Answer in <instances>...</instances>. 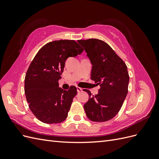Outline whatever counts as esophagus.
Listing matches in <instances>:
<instances>
[{
  "label": "esophagus",
  "instance_id": "esophagus-1",
  "mask_svg": "<svg viewBox=\"0 0 159 159\" xmlns=\"http://www.w3.org/2000/svg\"><path fill=\"white\" fill-rule=\"evenodd\" d=\"M77 91H78V93H80V92H81V91H83V89L80 88V87H77Z\"/></svg>",
  "mask_w": 159,
  "mask_h": 159
}]
</instances>
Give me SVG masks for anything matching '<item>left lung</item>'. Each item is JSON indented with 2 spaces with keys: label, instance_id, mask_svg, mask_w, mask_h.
<instances>
[{
  "label": "left lung",
  "instance_id": "1",
  "mask_svg": "<svg viewBox=\"0 0 159 159\" xmlns=\"http://www.w3.org/2000/svg\"><path fill=\"white\" fill-rule=\"evenodd\" d=\"M87 52L92 64L91 79L100 89L97 95H89L84 105L91 121L104 122L113 119L121 109L128 93L129 75L123 60L103 40L91 38L78 41Z\"/></svg>",
  "mask_w": 159,
  "mask_h": 159
}]
</instances>
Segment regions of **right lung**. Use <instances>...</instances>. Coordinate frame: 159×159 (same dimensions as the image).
<instances>
[{
  "mask_svg": "<svg viewBox=\"0 0 159 159\" xmlns=\"http://www.w3.org/2000/svg\"><path fill=\"white\" fill-rule=\"evenodd\" d=\"M84 49L75 40H60L47 43L38 52L28 68L25 80V93L29 108L40 121L58 123L68 117L77 88H59L65 61Z\"/></svg>",
  "mask_w": 159,
  "mask_h": 159,
  "instance_id": "obj_1",
  "label": "right lung"
}]
</instances>
